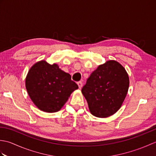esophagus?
I'll return each instance as SVG.
<instances>
[{
  "label": "esophagus",
  "instance_id": "1",
  "mask_svg": "<svg viewBox=\"0 0 156 156\" xmlns=\"http://www.w3.org/2000/svg\"><path fill=\"white\" fill-rule=\"evenodd\" d=\"M77 84L78 85V87H79V88L80 89H81L82 88V82H78V83H77Z\"/></svg>",
  "mask_w": 156,
  "mask_h": 156
}]
</instances>
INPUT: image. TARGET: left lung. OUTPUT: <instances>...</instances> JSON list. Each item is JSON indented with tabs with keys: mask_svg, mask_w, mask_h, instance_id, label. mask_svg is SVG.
<instances>
[{
	"mask_svg": "<svg viewBox=\"0 0 156 156\" xmlns=\"http://www.w3.org/2000/svg\"><path fill=\"white\" fill-rule=\"evenodd\" d=\"M129 78L120 63L108 60L90 74L82 88L90 113L99 118L117 112L127 96Z\"/></svg>",
	"mask_w": 156,
	"mask_h": 156,
	"instance_id": "8db88e82",
	"label": "left lung"
}]
</instances>
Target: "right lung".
I'll return each mask as SVG.
<instances>
[{
    "instance_id": "add662e5",
    "label": "right lung",
    "mask_w": 156,
    "mask_h": 156,
    "mask_svg": "<svg viewBox=\"0 0 156 156\" xmlns=\"http://www.w3.org/2000/svg\"><path fill=\"white\" fill-rule=\"evenodd\" d=\"M25 87L34 105L46 112L59 111L78 86L71 76L59 68L41 60L33 65L25 78Z\"/></svg>"
}]
</instances>
